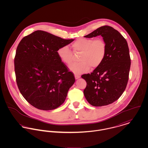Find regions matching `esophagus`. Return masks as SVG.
<instances>
[{"mask_svg": "<svg viewBox=\"0 0 148 148\" xmlns=\"http://www.w3.org/2000/svg\"><path fill=\"white\" fill-rule=\"evenodd\" d=\"M75 77L76 79H79V78L80 77V76L79 75L75 74Z\"/></svg>", "mask_w": 148, "mask_h": 148, "instance_id": "1", "label": "esophagus"}]
</instances>
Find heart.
Instances as JSON below:
<instances>
[{"instance_id": "1", "label": "heart", "mask_w": 148, "mask_h": 148, "mask_svg": "<svg viewBox=\"0 0 148 148\" xmlns=\"http://www.w3.org/2000/svg\"><path fill=\"white\" fill-rule=\"evenodd\" d=\"M72 47L75 53H80L79 60L80 62L72 64L69 67L75 73L88 72L90 67H98L105 58L107 48L106 41L101 38L79 39L72 44ZM58 54L64 63L69 65L74 60V55L66 45L59 48Z\"/></svg>"}]
</instances>
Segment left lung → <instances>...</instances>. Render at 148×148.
Here are the masks:
<instances>
[{"instance_id":"obj_1","label":"left lung","mask_w":148,"mask_h":148,"mask_svg":"<svg viewBox=\"0 0 148 148\" xmlns=\"http://www.w3.org/2000/svg\"><path fill=\"white\" fill-rule=\"evenodd\" d=\"M99 35L106 43L105 58L93 72L82 76L86 82L85 97L95 106H108L120 98L127 87L131 63L127 40L118 31L104 25L84 37Z\"/></svg>"}]
</instances>
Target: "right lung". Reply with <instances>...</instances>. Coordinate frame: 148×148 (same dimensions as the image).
I'll list each match as a JSON object with an SVG mask.
<instances>
[{
    "label": "right lung",
    "mask_w": 148,
    "mask_h": 148,
    "mask_svg": "<svg viewBox=\"0 0 148 148\" xmlns=\"http://www.w3.org/2000/svg\"><path fill=\"white\" fill-rule=\"evenodd\" d=\"M73 40L40 30L21 39L14 59L16 81L31 106L49 110L63 104L75 79L60 60L58 50Z\"/></svg>",
    "instance_id": "add662e5"
}]
</instances>
